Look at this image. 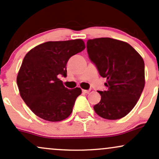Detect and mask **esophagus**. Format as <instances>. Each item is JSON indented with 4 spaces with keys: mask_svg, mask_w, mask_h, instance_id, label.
<instances>
[{
    "mask_svg": "<svg viewBox=\"0 0 159 159\" xmlns=\"http://www.w3.org/2000/svg\"><path fill=\"white\" fill-rule=\"evenodd\" d=\"M89 92H90V91H89V90H85V89H83V93H85V94L89 93Z\"/></svg>",
    "mask_w": 159,
    "mask_h": 159,
    "instance_id": "1",
    "label": "esophagus"
}]
</instances>
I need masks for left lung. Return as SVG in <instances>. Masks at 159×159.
<instances>
[{
  "label": "left lung",
  "instance_id": "left-lung-1",
  "mask_svg": "<svg viewBox=\"0 0 159 159\" xmlns=\"http://www.w3.org/2000/svg\"><path fill=\"white\" fill-rule=\"evenodd\" d=\"M87 52L99 74L107 79L106 91L94 106L98 115L115 120L125 116L134 107L145 85L144 61L128 43L109 37L87 41Z\"/></svg>",
  "mask_w": 159,
  "mask_h": 159
}]
</instances>
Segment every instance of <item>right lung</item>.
<instances>
[{"label":"right lung","mask_w":159,"mask_h":159,"mask_svg":"<svg viewBox=\"0 0 159 159\" xmlns=\"http://www.w3.org/2000/svg\"><path fill=\"white\" fill-rule=\"evenodd\" d=\"M85 48L81 39L49 41L25 55L17 85L23 101L35 115L49 122H59L70 115L82 90L66 88L59 76L67 75L69 58Z\"/></svg>","instance_id":"add662e5"}]
</instances>
